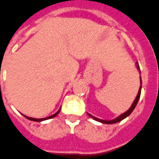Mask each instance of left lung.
Segmentation results:
<instances>
[{
    "mask_svg": "<svg viewBox=\"0 0 159 159\" xmlns=\"http://www.w3.org/2000/svg\"><path fill=\"white\" fill-rule=\"evenodd\" d=\"M137 68H138L139 70V73H141V70H140V67H139V65L137 64ZM141 87H140V90H139V92L138 94H137V96H136V97H135V101H134V102L132 103L131 107H129V109L127 111V112H125V113H123V114H121L120 116H119L118 118H116V119H113V120H102V119H97V118H96V117L92 116V115H91V114H89L88 113V115L91 117V118H92L93 119H95V120H97V121H98V122H101V123H103V124H115V123H118L119 122V121H121V120H123L124 119H125L126 117H128L130 113L133 112V110L135 109V106H136V104H137V102H138L139 101V98H140V96H141Z\"/></svg>",
    "mask_w": 159,
    "mask_h": 159,
    "instance_id": "1",
    "label": "left lung"
}]
</instances>
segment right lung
I'll return each instance as SVG.
<instances>
[{"label": "right lung", "instance_id": "add662e5", "mask_svg": "<svg viewBox=\"0 0 159 159\" xmlns=\"http://www.w3.org/2000/svg\"><path fill=\"white\" fill-rule=\"evenodd\" d=\"M61 109V108H60ZM60 109L56 113H54L53 115H52V116L50 117H47V118H44V119H34V118H30V117H28V116H25V115H24L26 119H30V120H32V121H36V122H40V121H43V120H46V119H52V118H54V117H56L57 114L59 113V112H60Z\"/></svg>", "mask_w": 159, "mask_h": 159}]
</instances>
